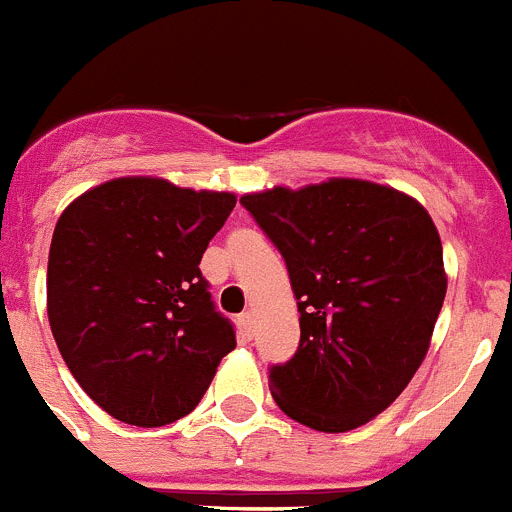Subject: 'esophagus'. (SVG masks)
<instances>
[{
  "label": "esophagus",
  "instance_id": "34e87169",
  "mask_svg": "<svg viewBox=\"0 0 512 512\" xmlns=\"http://www.w3.org/2000/svg\"><path fill=\"white\" fill-rule=\"evenodd\" d=\"M241 327H243V335L251 337V332H253V312H243L241 314Z\"/></svg>",
  "mask_w": 512,
  "mask_h": 512
}]
</instances>
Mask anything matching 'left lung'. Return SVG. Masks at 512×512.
I'll return each mask as SVG.
<instances>
[{
	"instance_id": "left-lung-1",
	"label": "left lung",
	"mask_w": 512,
	"mask_h": 512,
	"mask_svg": "<svg viewBox=\"0 0 512 512\" xmlns=\"http://www.w3.org/2000/svg\"><path fill=\"white\" fill-rule=\"evenodd\" d=\"M241 205L287 261L299 348L269 370L289 419L340 434L386 411L424 363L447 294L439 231L401 190L330 177Z\"/></svg>"
}]
</instances>
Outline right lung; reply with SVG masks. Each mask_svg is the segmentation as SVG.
I'll list each match as a JSON object with an SVG mask.
<instances>
[{
    "instance_id": "obj_1",
    "label": "right lung",
    "mask_w": 512,
    "mask_h": 512,
    "mask_svg": "<svg viewBox=\"0 0 512 512\" xmlns=\"http://www.w3.org/2000/svg\"><path fill=\"white\" fill-rule=\"evenodd\" d=\"M233 208V192L116 177L58 218L50 330L75 381L114 419L144 429L182 419L236 348L200 274Z\"/></svg>"
}]
</instances>
